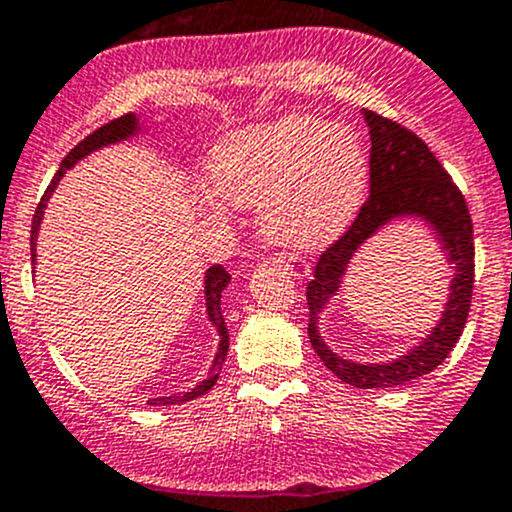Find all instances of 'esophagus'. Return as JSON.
<instances>
[{
  "mask_svg": "<svg viewBox=\"0 0 512 512\" xmlns=\"http://www.w3.org/2000/svg\"><path fill=\"white\" fill-rule=\"evenodd\" d=\"M277 262H282V265H285L289 270V275H294V277H304V272H307V267H304V260H302V257H297V255H282Z\"/></svg>",
  "mask_w": 512,
  "mask_h": 512,
  "instance_id": "obj_1",
  "label": "esophagus"
}]
</instances>
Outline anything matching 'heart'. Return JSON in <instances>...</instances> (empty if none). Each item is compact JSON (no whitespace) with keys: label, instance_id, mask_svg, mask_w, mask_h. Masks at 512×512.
I'll return each instance as SVG.
<instances>
[{"label":"heart","instance_id":"obj_1","mask_svg":"<svg viewBox=\"0 0 512 512\" xmlns=\"http://www.w3.org/2000/svg\"><path fill=\"white\" fill-rule=\"evenodd\" d=\"M203 208L257 205L262 235L289 250L337 240L364 203L369 160L349 126L289 113L227 133L208 158Z\"/></svg>","mask_w":512,"mask_h":512}]
</instances>
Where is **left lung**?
<instances>
[{
  "instance_id": "8db88e82",
  "label": "left lung",
  "mask_w": 512,
  "mask_h": 512,
  "mask_svg": "<svg viewBox=\"0 0 512 512\" xmlns=\"http://www.w3.org/2000/svg\"><path fill=\"white\" fill-rule=\"evenodd\" d=\"M371 141V190L354 225L339 237L314 267L307 285L309 342L332 374L354 389H386L431 374L456 347L473 292V225L461 190L443 170L426 143L399 123L374 111H361ZM421 222L437 240L444 261L454 265L447 304L432 332L389 362H354L337 355L323 342L318 319L341 291L355 252L384 226Z\"/></svg>"
}]
</instances>
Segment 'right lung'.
<instances>
[{"label":"right lung","mask_w":512,"mask_h":512,"mask_svg":"<svg viewBox=\"0 0 512 512\" xmlns=\"http://www.w3.org/2000/svg\"><path fill=\"white\" fill-rule=\"evenodd\" d=\"M148 128L143 126L141 118L136 116V113H126V116L116 118V121L106 123V126H101L98 131L91 133V136H86L84 141L79 143V146L74 148V151L69 153L64 160H61L59 170H56L54 180H51V185L46 188L44 198H41L39 208H36L34 213V223H32V262H36V237H39V227H41V220H44V210L46 205H49V198L54 195L56 185H59V180L64 178L66 170L74 168L79 160L89 158L91 153L101 151V148H108V146H116V143H126V141H133V138H141V136H148ZM227 282H230V275L225 272L223 265H213L205 270V280H203V292H205V314H208V322L213 324L215 332H218V352L213 356V364H210V374L205 376L203 381H198V384L193 386L190 391H185V394H170V396H156V399H151L153 406H175V404H185V401H193L198 399V396L208 394L210 389L215 386V381H218L220 376V369H223V361L227 356V349H230V332H227L225 327V319H223V309H220V297H223V289L227 287Z\"/></svg>","instance_id":"add662e5"}]
</instances>
